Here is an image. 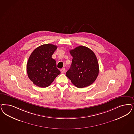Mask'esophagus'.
<instances>
[{
  "label": "esophagus",
  "mask_w": 134,
  "mask_h": 134,
  "mask_svg": "<svg viewBox=\"0 0 134 134\" xmlns=\"http://www.w3.org/2000/svg\"><path fill=\"white\" fill-rule=\"evenodd\" d=\"M60 71H61V73H62V74H64L65 72V69L64 68H62V69H61Z\"/></svg>",
  "instance_id": "1"
}]
</instances>
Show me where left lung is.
I'll list each match as a JSON object with an SVG mask.
<instances>
[{
    "instance_id": "1",
    "label": "left lung",
    "mask_w": 134,
    "mask_h": 134,
    "mask_svg": "<svg viewBox=\"0 0 134 134\" xmlns=\"http://www.w3.org/2000/svg\"><path fill=\"white\" fill-rule=\"evenodd\" d=\"M70 53L73 59L66 76L77 88L92 85L99 73L97 58L94 52L87 47L79 46L70 50Z\"/></svg>"
}]
</instances>
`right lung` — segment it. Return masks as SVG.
Instances as JSON below:
<instances>
[{
	"mask_svg": "<svg viewBox=\"0 0 134 134\" xmlns=\"http://www.w3.org/2000/svg\"><path fill=\"white\" fill-rule=\"evenodd\" d=\"M57 48L52 44H43L36 48L29 57L27 64L28 77L39 87H48L60 74L55 60L52 58Z\"/></svg>",
	"mask_w": 134,
	"mask_h": 134,
	"instance_id": "1",
	"label": "right lung"
}]
</instances>
